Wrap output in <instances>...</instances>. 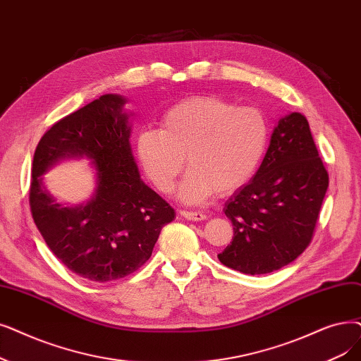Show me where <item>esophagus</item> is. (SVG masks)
Wrapping results in <instances>:
<instances>
[{"mask_svg":"<svg viewBox=\"0 0 361 361\" xmlns=\"http://www.w3.org/2000/svg\"><path fill=\"white\" fill-rule=\"evenodd\" d=\"M180 215L185 219H190V221H203L208 216L203 212H193V211H180Z\"/></svg>","mask_w":361,"mask_h":361,"instance_id":"34e87169","label":"esophagus"}]
</instances>
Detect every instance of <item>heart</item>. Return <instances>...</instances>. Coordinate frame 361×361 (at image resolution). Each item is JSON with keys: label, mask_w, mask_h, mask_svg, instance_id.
Segmentation results:
<instances>
[{"label": "heart", "mask_w": 361, "mask_h": 361, "mask_svg": "<svg viewBox=\"0 0 361 361\" xmlns=\"http://www.w3.org/2000/svg\"><path fill=\"white\" fill-rule=\"evenodd\" d=\"M270 127L255 107H238L216 96H195L171 106L161 130H143L135 149L146 176L169 193L187 158L190 171L178 196L200 203L214 193L231 195L255 176L267 152Z\"/></svg>", "instance_id": "heart-1"}]
</instances>
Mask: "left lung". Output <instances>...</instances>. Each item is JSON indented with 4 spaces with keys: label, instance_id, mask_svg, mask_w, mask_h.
<instances>
[{
    "label": "left lung",
    "instance_id": "8db88e82",
    "mask_svg": "<svg viewBox=\"0 0 361 361\" xmlns=\"http://www.w3.org/2000/svg\"><path fill=\"white\" fill-rule=\"evenodd\" d=\"M327 187L307 118H281L257 174L226 203L234 236L218 259L245 274L295 261L311 243Z\"/></svg>",
    "mask_w": 361,
    "mask_h": 361
}]
</instances>
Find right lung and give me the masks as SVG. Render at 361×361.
<instances>
[{
	"mask_svg": "<svg viewBox=\"0 0 361 361\" xmlns=\"http://www.w3.org/2000/svg\"><path fill=\"white\" fill-rule=\"evenodd\" d=\"M123 104L106 94L61 118L41 137L32 162L29 205L41 236L72 273L99 283L142 267L176 216L140 180ZM69 155H87L98 169L97 193L84 206H61L42 184L46 168Z\"/></svg>",
	"mask_w": 361,
	"mask_h": 361,
	"instance_id": "1",
	"label": "right lung"
}]
</instances>
